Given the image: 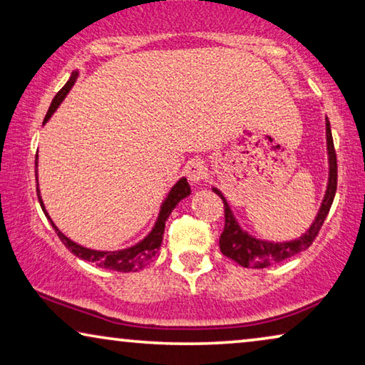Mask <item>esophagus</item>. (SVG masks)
Instances as JSON below:
<instances>
[{
    "mask_svg": "<svg viewBox=\"0 0 365 365\" xmlns=\"http://www.w3.org/2000/svg\"><path fill=\"white\" fill-rule=\"evenodd\" d=\"M186 175H187L190 182L199 184L204 181V179H207V176H209V171H207V166L204 161L192 160V161H189L186 166Z\"/></svg>",
    "mask_w": 365,
    "mask_h": 365,
    "instance_id": "34e87169",
    "label": "esophagus"
}]
</instances>
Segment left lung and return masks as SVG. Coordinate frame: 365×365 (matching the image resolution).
<instances>
[{
	"mask_svg": "<svg viewBox=\"0 0 365 365\" xmlns=\"http://www.w3.org/2000/svg\"><path fill=\"white\" fill-rule=\"evenodd\" d=\"M327 150H328V186L327 192L319 210L315 217V220L310 225V228L302 235L300 238L290 240V241H280V243H274V241H266L261 238H256L253 235H250L246 230L240 227V223L235 218L232 209H230L227 199L223 197V194L217 187H212V190L223 200L225 205V228L220 235V251L230 259L238 262L243 267H255L262 269L271 264H276L287 257L294 256L297 253L305 251L308 246L313 243V240L317 238L319 228L324 223L329 209H331L336 186H338V163H336V151L331 135V125L327 117Z\"/></svg>",
	"mask_w": 365,
	"mask_h": 365,
	"instance_id": "obj_1",
	"label": "left lung"
}]
</instances>
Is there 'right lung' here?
<instances>
[{
    "instance_id": "add662e5",
    "label": "right lung",
    "mask_w": 365,
    "mask_h": 365,
    "mask_svg": "<svg viewBox=\"0 0 365 365\" xmlns=\"http://www.w3.org/2000/svg\"><path fill=\"white\" fill-rule=\"evenodd\" d=\"M76 78H78V71H73L70 80L66 81V85L60 89V91L57 93V96L53 98L52 104H50L46 119H43V124H47L50 117L53 115V112L58 109L61 101L66 98V94L70 93V89L73 88V85H75ZM36 168H37V160H36ZM36 178H37V170H36ZM189 194H190V186H189L187 179L181 178L175 184V186L171 187L170 192H168L166 199L161 202L158 218H156L155 225H153V228H151V232L147 235V237H145L142 241H138V243H135L133 246H128V248H124V250L99 251V250L85 248V246L75 243V241L70 240L68 237H65V235L60 232L57 225L52 222V218H50V215L47 214L46 205H43V200L41 197V190H38V179H37L38 202H41L43 214H46L50 223H52L55 233L58 235L61 243H63L73 255L80 257V259L94 262L96 266L109 269V271H117V272H135V271H138V269L145 267L155 259L156 255H158V251H160L161 241H163L165 223L168 220V217L171 215V212L175 210V207L179 204V202H181L182 199H186Z\"/></svg>"
}]
</instances>
